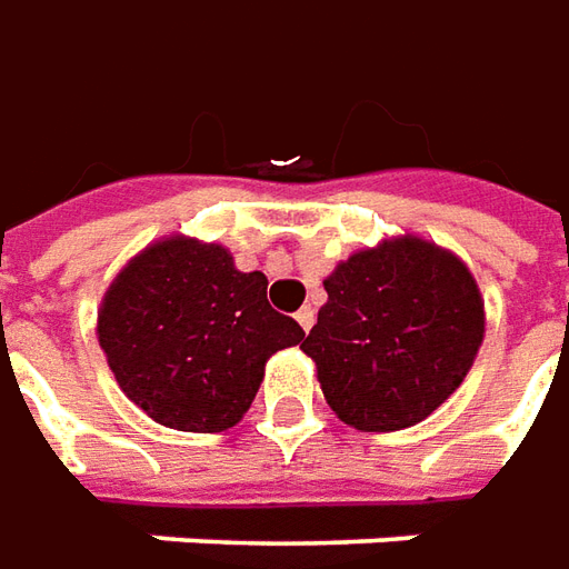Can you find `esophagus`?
I'll use <instances>...</instances> for the list:
<instances>
[{
	"mask_svg": "<svg viewBox=\"0 0 569 569\" xmlns=\"http://www.w3.org/2000/svg\"><path fill=\"white\" fill-rule=\"evenodd\" d=\"M297 322H300V328H303V331H309V328L316 325V309L312 307L300 309V312H297Z\"/></svg>",
	"mask_w": 569,
	"mask_h": 569,
	"instance_id": "esophagus-1",
	"label": "esophagus"
}]
</instances>
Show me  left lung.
<instances>
[{
	"label": "left lung",
	"mask_w": 569,
	"mask_h": 569,
	"mask_svg": "<svg viewBox=\"0 0 569 569\" xmlns=\"http://www.w3.org/2000/svg\"><path fill=\"white\" fill-rule=\"evenodd\" d=\"M328 303L300 343L340 421L387 433L456 393L483 343V297L456 253L402 234L325 278Z\"/></svg>",
	"instance_id": "obj_1"
}]
</instances>
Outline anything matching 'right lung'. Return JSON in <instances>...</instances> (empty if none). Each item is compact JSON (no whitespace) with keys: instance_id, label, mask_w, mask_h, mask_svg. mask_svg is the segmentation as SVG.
I'll return each mask as SVG.
<instances>
[{"instance_id":"1","label":"right lung","mask_w":569,"mask_h":569,"mask_svg":"<svg viewBox=\"0 0 569 569\" xmlns=\"http://www.w3.org/2000/svg\"><path fill=\"white\" fill-rule=\"evenodd\" d=\"M262 272H238L222 244L172 234L120 269L98 309L113 378L158 425L188 433L234 427L269 356L303 328L266 300Z\"/></svg>"}]
</instances>
